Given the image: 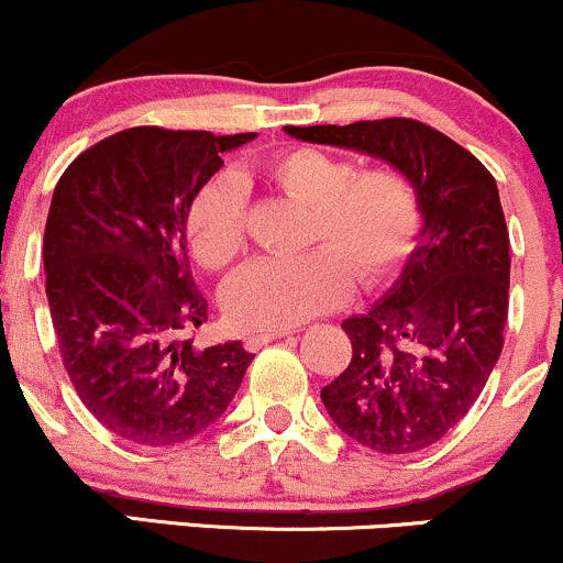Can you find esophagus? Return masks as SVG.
Listing matches in <instances>:
<instances>
[{
	"label": "esophagus",
	"instance_id": "34e87169",
	"mask_svg": "<svg viewBox=\"0 0 563 563\" xmlns=\"http://www.w3.org/2000/svg\"><path fill=\"white\" fill-rule=\"evenodd\" d=\"M283 335H288V331H264V333H249L243 339V344L249 352H256V349H262L264 344H269V341L275 339H283Z\"/></svg>",
	"mask_w": 563,
	"mask_h": 563
}]
</instances>
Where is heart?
<instances>
[{
  "mask_svg": "<svg viewBox=\"0 0 563 563\" xmlns=\"http://www.w3.org/2000/svg\"><path fill=\"white\" fill-rule=\"evenodd\" d=\"M283 196L307 206L296 260H260L224 286L222 307L245 331H286L339 307L349 286H373L410 251L421 203L397 169H365L320 147H294L264 166ZM187 241L206 269H228L249 249L245 185L238 174H217L187 211Z\"/></svg>",
  "mask_w": 563,
  "mask_h": 563,
  "instance_id": "heart-1",
  "label": "heart"
}]
</instances>
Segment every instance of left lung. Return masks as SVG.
<instances>
[{
  "instance_id": "8db88e82",
  "label": "left lung",
  "mask_w": 563,
  "mask_h": 563,
  "mask_svg": "<svg viewBox=\"0 0 563 563\" xmlns=\"http://www.w3.org/2000/svg\"><path fill=\"white\" fill-rule=\"evenodd\" d=\"M283 129L384 158L416 187V249L365 314L341 322L352 363L320 399L365 448H429L471 410L503 352L510 256L495 177L466 147L412 119Z\"/></svg>"
}]
</instances>
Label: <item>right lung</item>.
<instances>
[{
    "mask_svg": "<svg viewBox=\"0 0 563 563\" xmlns=\"http://www.w3.org/2000/svg\"><path fill=\"white\" fill-rule=\"evenodd\" d=\"M254 137L124 129L55 185L42 254L57 346L87 410L126 442L166 448L206 431L254 360L241 341L200 349L185 335L209 318L187 211L224 153Z\"/></svg>",
    "mask_w": 563,
    "mask_h": 563,
    "instance_id": "1",
    "label": "right lung"
}]
</instances>
